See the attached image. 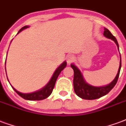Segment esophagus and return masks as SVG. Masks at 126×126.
I'll return each mask as SVG.
<instances>
[{"label":"esophagus","instance_id":"obj_1","mask_svg":"<svg viewBox=\"0 0 126 126\" xmlns=\"http://www.w3.org/2000/svg\"><path fill=\"white\" fill-rule=\"evenodd\" d=\"M66 61H67V62L68 64H70V63H72L74 61V57L71 55H67L66 57Z\"/></svg>","mask_w":126,"mask_h":126}]
</instances>
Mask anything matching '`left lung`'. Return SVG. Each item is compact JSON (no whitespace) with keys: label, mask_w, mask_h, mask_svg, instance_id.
<instances>
[{"label":"left lung","mask_w":126,"mask_h":126,"mask_svg":"<svg viewBox=\"0 0 126 126\" xmlns=\"http://www.w3.org/2000/svg\"><path fill=\"white\" fill-rule=\"evenodd\" d=\"M103 35L105 36L106 38L111 39L112 40H113L117 44L118 49H119V44H118V42L117 41L115 37L113 36V34L110 32L109 30L105 28ZM120 57H121V55H120ZM121 66H122V61L120 59V64H119L118 72H117L116 77L113 79V81L105 86L97 87V86H91V85L88 84L87 82H86L79 69L75 65L71 64V68L74 69V88L75 93L79 97L82 98L83 99H86V100H94V99L99 98L107 94H108L116 84L118 78H119Z\"/></svg>","instance_id":"left-lung-1"}]
</instances>
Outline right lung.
<instances>
[{"instance_id":"add662e5","label":"right lung","mask_w":126,"mask_h":126,"mask_svg":"<svg viewBox=\"0 0 126 126\" xmlns=\"http://www.w3.org/2000/svg\"><path fill=\"white\" fill-rule=\"evenodd\" d=\"M28 28H29V26H28L23 27V28L19 31L18 33H19L20 32L22 31V30H23ZM5 63H6V61H5ZM66 65H67V63H66V61H64V62H63V63H62L56 70H55V73L52 75V78H51V79H50V80L49 81V82H48L43 88H42L41 90H38V91H36V92H34V93H28V94H27V93H22L17 91L15 88H14L12 86H12V88H13V90H15V92L17 93V94H19L21 97H22L23 98H24V99H26V100H43V99H45V98H47V97H48L51 94V93H52V90H53V88L55 87V83H56V81H57V79L59 75L60 74V73L61 72V71L63 70V69L65 67ZM5 70H6V67H5ZM8 81H9V80H8Z\"/></svg>"}]
</instances>
